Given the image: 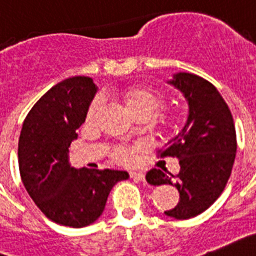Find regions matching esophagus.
Wrapping results in <instances>:
<instances>
[{"label": "esophagus", "mask_w": 256, "mask_h": 256, "mask_svg": "<svg viewBox=\"0 0 256 256\" xmlns=\"http://www.w3.org/2000/svg\"><path fill=\"white\" fill-rule=\"evenodd\" d=\"M130 178H134V180H138V182H143L144 180V178H146V175L143 174V172H130Z\"/></svg>", "instance_id": "1"}]
</instances>
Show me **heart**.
I'll return each instance as SVG.
<instances>
[{
	"label": "heart",
	"mask_w": 256,
	"mask_h": 256,
	"mask_svg": "<svg viewBox=\"0 0 256 256\" xmlns=\"http://www.w3.org/2000/svg\"><path fill=\"white\" fill-rule=\"evenodd\" d=\"M128 109L132 110V113L138 114L142 112H147V113L154 114L159 109L162 105V100L158 94L154 92L148 90V89H135L132 92L128 93ZM104 102L102 96H97L90 104V106L88 109V118L92 120L94 117L97 112L100 110L101 105ZM138 147L135 146H118L114 148L113 156L117 160L121 162H132L134 158V152L136 151Z\"/></svg>",
	"instance_id": "heart-1"
}]
</instances>
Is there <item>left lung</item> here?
<instances>
[{
  "label": "left lung",
  "instance_id": "1",
  "mask_svg": "<svg viewBox=\"0 0 256 256\" xmlns=\"http://www.w3.org/2000/svg\"><path fill=\"white\" fill-rule=\"evenodd\" d=\"M167 82L188 102L186 124L160 150V156L178 158L180 171L172 175L166 168H154L146 180L151 186H175L180 200L164 214L188 220L206 210L224 192L236 159V128L228 104L209 81L178 72Z\"/></svg>",
  "mask_w": 256,
  "mask_h": 256
}]
</instances>
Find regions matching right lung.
Masks as SVG:
<instances>
[{"mask_svg":"<svg viewBox=\"0 0 256 256\" xmlns=\"http://www.w3.org/2000/svg\"><path fill=\"white\" fill-rule=\"evenodd\" d=\"M97 86L90 78L60 81L28 112L18 142L24 186L36 206L59 225L84 228L102 214L110 190L126 171L74 168L70 146L78 139Z\"/></svg>","mask_w":256,"mask_h":256,"instance_id":"1","label":"right lung"}]
</instances>
